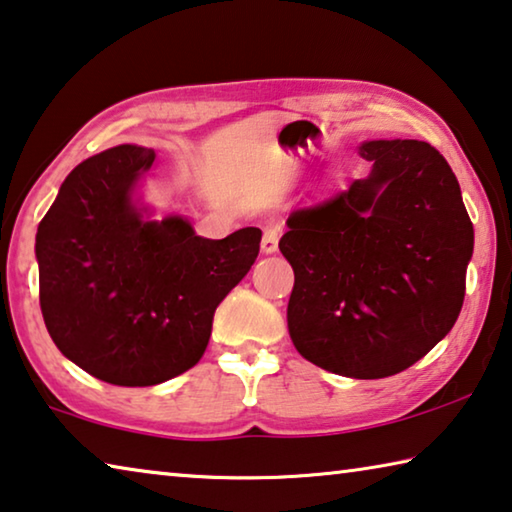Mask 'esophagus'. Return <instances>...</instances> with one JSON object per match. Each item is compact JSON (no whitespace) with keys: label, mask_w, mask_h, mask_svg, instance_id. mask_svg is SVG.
<instances>
[{"label":"esophagus","mask_w":512,"mask_h":512,"mask_svg":"<svg viewBox=\"0 0 512 512\" xmlns=\"http://www.w3.org/2000/svg\"><path fill=\"white\" fill-rule=\"evenodd\" d=\"M279 236H281V226L279 224L265 226L263 242H261L263 254H272V251H276V247H279Z\"/></svg>","instance_id":"1"}]
</instances>
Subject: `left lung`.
<instances>
[{
  "label": "left lung",
  "mask_w": 512,
  "mask_h": 512,
  "mask_svg": "<svg viewBox=\"0 0 512 512\" xmlns=\"http://www.w3.org/2000/svg\"><path fill=\"white\" fill-rule=\"evenodd\" d=\"M367 179L288 217L290 338L326 372L408 370L456 324L474 226L456 174L422 140H370Z\"/></svg>",
  "instance_id": "1"
}]
</instances>
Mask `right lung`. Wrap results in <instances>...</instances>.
<instances>
[{
	"label": "right lung",
	"mask_w": 512,
	"mask_h": 512,
	"mask_svg": "<svg viewBox=\"0 0 512 512\" xmlns=\"http://www.w3.org/2000/svg\"><path fill=\"white\" fill-rule=\"evenodd\" d=\"M154 149L120 145L67 174L36 233L40 311L54 345L81 370L142 388L204 356L220 301L261 249V229L222 240L183 217L147 220L133 204Z\"/></svg>",
	"instance_id": "obj_1"
}]
</instances>
